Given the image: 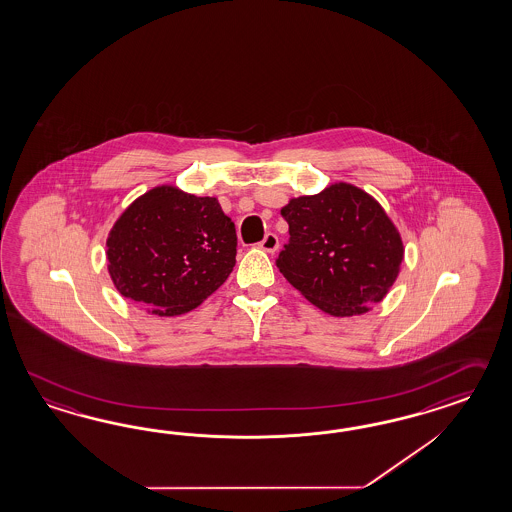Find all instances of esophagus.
Returning <instances> with one entry per match:
<instances>
[{"label": "esophagus", "mask_w": 512, "mask_h": 512, "mask_svg": "<svg viewBox=\"0 0 512 512\" xmlns=\"http://www.w3.org/2000/svg\"><path fill=\"white\" fill-rule=\"evenodd\" d=\"M259 246H261V250L268 251V253H274V251L279 248V238H277L275 233H266L261 242H259Z\"/></svg>", "instance_id": "1"}]
</instances>
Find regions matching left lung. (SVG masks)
I'll list each match as a JSON object with an SVG mask.
<instances>
[{
    "label": "left lung",
    "instance_id": "1",
    "mask_svg": "<svg viewBox=\"0 0 512 512\" xmlns=\"http://www.w3.org/2000/svg\"><path fill=\"white\" fill-rule=\"evenodd\" d=\"M281 216L290 238L275 264L312 305L331 316H353L387 296L403 242L370 194L335 183L288 201Z\"/></svg>",
    "mask_w": 512,
    "mask_h": 512
}]
</instances>
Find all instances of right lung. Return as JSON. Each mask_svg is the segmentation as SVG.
<instances>
[{
    "label": "right lung",
    "mask_w": 512,
    "mask_h": 512,
    "mask_svg": "<svg viewBox=\"0 0 512 512\" xmlns=\"http://www.w3.org/2000/svg\"><path fill=\"white\" fill-rule=\"evenodd\" d=\"M237 231L216 198L151 188L116 220L107 238L114 287L151 314L192 311L233 272Z\"/></svg>",
    "instance_id": "right-lung-1"
}]
</instances>
